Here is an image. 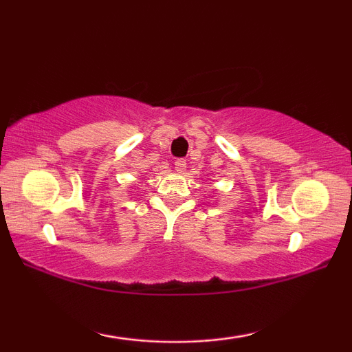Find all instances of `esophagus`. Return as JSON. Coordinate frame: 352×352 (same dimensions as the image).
<instances>
[{"label":"esophagus","instance_id":"esophagus-1","mask_svg":"<svg viewBox=\"0 0 352 352\" xmlns=\"http://www.w3.org/2000/svg\"><path fill=\"white\" fill-rule=\"evenodd\" d=\"M175 170H176V173H184L186 171V160L177 158V160L175 162Z\"/></svg>","mask_w":352,"mask_h":352}]
</instances>
